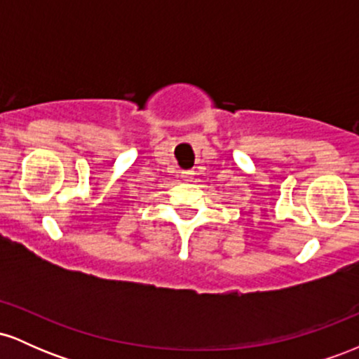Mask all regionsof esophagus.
Instances as JSON below:
<instances>
[{
    "label": "esophagus",
    "instance_id": "34e87169",
    "mask_svg": "<svg viewBox=\"0 0 359 359\" xmlns=\"http://www.w3.org/2000/svg\"><path fill=\"white\" fill-rule=\"evenodd\" d=\"M192 175H194V172L192 170H184L182 172V177H184V179H192Z\"/></svg>",
    "mask_w": 359,
    "mask_h": 359
}]
</instances>
